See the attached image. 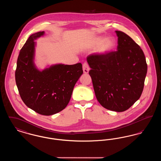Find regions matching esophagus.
I'll use <instances>...</instances> for the list:
<instances>
[{
	"label": "esophagus",
	"mask_w": 161,
	"mask_h": 161,
	"mask_svg": "<svg viewBox=\"0 0 161 161\" xmlns=\"http://www.w3.org/2000/svg\"><path fill=\"white\" fill-rule=\"evenodd\" d=\"M83 72H84V74H88L89 73L90 68H89V66L87 64V63H84V64H83Z\"/></svg>",
	"instance_id": "obj_1"
}]
</instances>
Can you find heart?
I'll use <instances>...</instances> for the list:
<instances>
[{
    "label": "heart",
    "instance_id": "b5f03b06",
    "mask_svg": "<svg viewBox=\"0 0 161 161\" xmlns=\"http://www.w3.org/2000/svg\"><path fill=\"white\" fill-rule=\"evenodd\" d=\"M115 40L112 37L95 36L91 38L86 45V48L91 49L95 48L94 52L97 55L104 56L110 53L115 47Z\"/></svg>",
    "mask_w": 161,
    "mask_h": 161
}]
</instances>
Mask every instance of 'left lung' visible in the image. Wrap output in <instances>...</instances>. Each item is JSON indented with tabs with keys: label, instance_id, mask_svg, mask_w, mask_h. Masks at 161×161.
<instances>
[{
	"label": "left lung",
	"instance_id": "1",
	"mask_svg": "<svg viewBox=\"0 0 161 161\" xmlns=\"http://www.w3.org/2000/svg\"><path fill=\"white\" fill-rule=\"evenodd\" d=\"M117 51L100 56L91 55L87 63L97 99L103 107L124 112L139 100L147 72L140 46L122 31H115Z\"/></svg>",
	"mask_w": 161,
	"mask_h": 161
}]
</instances>
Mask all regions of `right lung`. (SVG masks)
Returning <instances> with one entry per match:
<instances>
[{"label":"right lung","mask_w":161,"mask_h":161,"mask_svg":"<svg viewBox=\"0 0 161 161\" xmlns=\"http://www.w3.org/2000/svg\"><path fill=\"white\" fill-rule=\"evenodd\" d=\"M45 31L30 36L21 49L17 61L15 82L27 107L42 115H54L69 103L74 87L83 74L82 64H55L40 70L35 60L36 40Z\"/></svg>","instance_id":"obj_1"}]
</instances>
